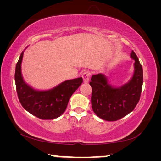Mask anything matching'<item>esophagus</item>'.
<instances>
[{"mask_svg": "<svg viewBox=\"0 0 161 161\" xmlns=\"http://www.w3.org/2000/svg\"><path fill=\"white\" fill-rule=\"evenodd\" d=\"M90 72H88V71H85V72H83L82 75H81V77H82L85 83H87L89 80V77H90Z\"/></svg>", "mask_w": 161, "mask_h": 161, "instance_id": "1", "label": "esophagus"}]
</instances>
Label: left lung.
<instances>
[{"instance_id":"left-lung-1","label":"left lung","mask_w":161,"mask_h":161,"mask_svg":"<svg viewBox=\"0 0 161 161\" xmlns=\"http://www.w3.org/2000/svg\"><path fill=\"white\" fill-rule=\"evenodd\" d=\"M134 72L129 82L115 87L108 83L106 76L94 75L89 82L92 88V107L97 116L105 121H114L131 112L140 99L143 85V68L134 52Z\"/></svg>"}]
</instances>
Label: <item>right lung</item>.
I'll use <instances>...</instances> for the list:
<instances>
[{"instance_id":"obj_1","label":"right lung","mask_w":161,"mask_h":161,"mask_svg":"<svg viewBox=\"0 0 161 161\" xmlns=\"http://www.w3.org/2000/svg\"><path fill=\"white\" fill-rule=\"evenodd\" d=\"M24 51L16 64L15 81L19 101L29 113L40 119H54L60 116L66 110L70 97L83 82L81 77L64 81L53 89L36 90L23 80L21 64Z\"/></svg>"}]
</instances>
